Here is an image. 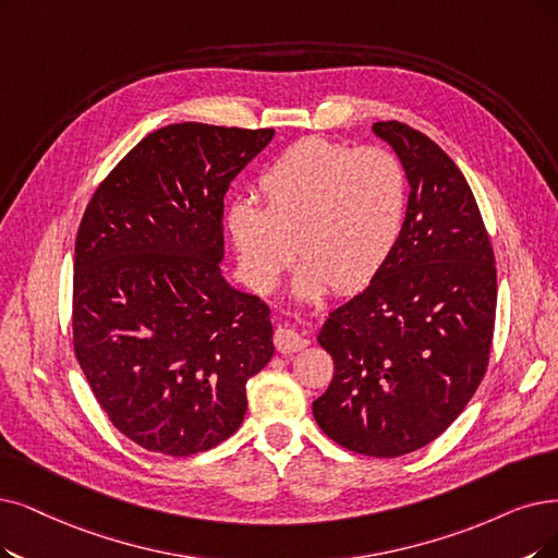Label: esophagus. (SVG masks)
Segmentation results:
<instances>
[{"instance_id":"esophagus-1","label":"esophagus","mask_w":558,"mask_h":558,"mask_svg":"<svg viewBox=\"0 0 558 558\" xmlns=\"http://www.w3.org/2000/svg\"><path fill=\"white\" fill-rule=\"evenodd\" d=\"M308 341L302 337V333H298L295 329H288V327H279L275 331V348L281 352V354H291V352H298L306 345Z\"/></svg>"}]
</instances>
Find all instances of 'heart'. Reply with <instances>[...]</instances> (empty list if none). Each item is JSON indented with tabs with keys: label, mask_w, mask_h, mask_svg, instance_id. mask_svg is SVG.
<instances>
[{
	"label": "heart",
	"mask_w": 558,
	"mask_h": 558,
	"mask_svg": "<svg viewBox=\"0 0 558 558\" xmlns=\"http://www.w3.org/2000/svg\"><path fill=\"white\" fill-rule=\"evenodd\" d=\"M258 192L263 208L238 202L227 219L240 272L256 293L272 291L293 252L304 260L293 281L300 302L329 288L362 291L403 233L405 171L383 148L300 140L263 169Z\"/></svg>",
	"instance_id": "heart-1"
}]
</instances>
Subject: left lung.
Returning a JSON list of instances; mask_svg holds the SVG:
<instances>
[{"instance_id":"left-lung-1","label":"left lung","mask_w":558,"mask_h":558,"mask_svg":"<svg viewBox=\"0 0 558 558\" xmlns=\"http://www.w3.org/2000/svg\"><path fill=\"white\" fill-rule=\"evenodd\" d=\"M373 132L405 169V225L383 272L318 333L333 377L314 416L348 451L398 458L439 437L478 389L497 270L476 198L449 155L405 123L380 121Z\"/></svg>"}]
</instances>
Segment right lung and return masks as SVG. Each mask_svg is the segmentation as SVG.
<instances>
[{
	"instance_id": "1",
	"label": "right lung",
	"mask_w": 558,
	"mask_h": 558,
	"mask_svg": "<svg viewBox=\"0 0 558 558\" xmlns=\"http://www.w3.org/2000/svg\"><path fill=\"white\" fill-rule=\"evenodd\" d=\"M272 137V128H160L84 210L75 354L114 428L146 451L183 458L231 437L247 380L272 360L270 308L219 267L225 194Z\"/></svg>"
}]
</instances>
